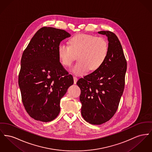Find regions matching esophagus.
<instances>
[{"mask_svg":"<svg viewBox=\"0 0 152 152\" xmlns=\"http://www.w3.org/2000/svg\"><path fill=\"white\" fill-rule=\"evenodd\" d=\"M77 81V78L76 76H73V81H74V84H76V82Z\"/></svg>","mask_w":152,"mask_h":152,"instance_id":"1","label":"esophagus"}]
</instances>
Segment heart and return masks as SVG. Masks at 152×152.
Instances as JSON below:
<instances>
[{"instance_id": "heart-1", "label": "heart", "mask_w": 152, "mask_h": 152, "mask_svg": "<svg viewBox=\"0 0 152 152\" xmlns=\"http://www.w3.org/2000/svg\"><path fill=\"white\" fill-rule=\"evenodd\" d=\"M58 53L63 65L69 66L76 59L78 62L72 68L73 73L82 75L89 70L95 71L104 63L108 53V44L102 37L87 34L74 36L69 45L61 44Z\"/></svg>"}]
</instances>
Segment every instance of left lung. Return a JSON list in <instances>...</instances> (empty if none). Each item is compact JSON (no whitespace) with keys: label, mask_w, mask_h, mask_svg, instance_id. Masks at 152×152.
I'll return each instance as SVG.
<instances>
[{"label":"left lung","mask_w":152,"mask_h":152,"mask_svg":"<svg viewBox=\"0 0 152 152\" xmlns=\"http://www.w3.org/2000/svg\"><path fill=\"white\" fill-rule=\"evenodd\" d=\"M108 41V53L97 70L77 81L80 88L81 115L92 125H101L115 114L125 87L127 62L117 36L110 31H100Z\"/></svg>","instance_id":"left-lung-1"}]
</instances>
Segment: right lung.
<instances>
[{"label":"right lung","instance_id":"right-lung-1","mask_svg":"<svg viewBox=\"0 0 152 152\" xmlns=\"http://www.w3.org/2000/svg\"><path fill=\"white\" fill-rule=\"evenodd\" d=\"M70 36L64 30L42 27L23 52L18 84L25 108L36 121L48 122L58 116L61 99L73 84L58 53L60 42Z\"/></svg>","mask_w":152,"mask_h":152}]
</instances>
